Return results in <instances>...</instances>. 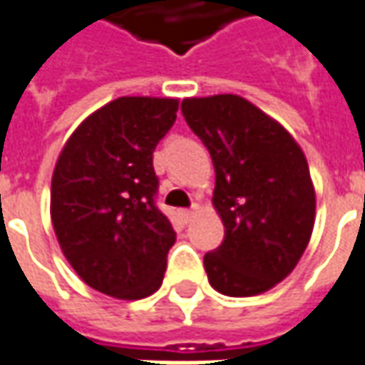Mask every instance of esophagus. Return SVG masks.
<instances>
[{"mask_svg":"<svg viewBox=\"0 0 365 365\" xmlns=\"http://www.w3.org/2000/svg\"><path fill=\"white\" fill-rule=\"evenodd\" d=\"M195 210H197V207H192V210H182V212H180V215H182V220L185 222V224H187L193 215H195Z\"/></svg>","mask_w":365,"mask_h":365,"instance_id":"34e87169","label":"esophagus"}]
</instances>
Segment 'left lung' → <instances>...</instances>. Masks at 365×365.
Segmentation results:
<instances>
[{"mask_svg": "<svg viewBox=\"0 0 365 365\" xmlns=\"http://www.w3.org/2000/svg\"><path fill=\"white\" fill-rule=\"evenodd\" d=\"M182 113L215 170L224 242L203 255L214 289L257 296L292 274L314 230L316 192L296 140L247 99L187 98Z\"/></svg>", "mask_w": 365, "mask_h": 365, "instance_id": "1", "label": "left lung"}]
</instances>
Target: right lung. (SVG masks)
Instances as JSON below:
<instances>
[{
	"mask_svg": "<svg viewBox=\"0 0 365 365\" xmlns=\"http://www.w3.org/2000/svg\"><path fill=\"white\" fill-rule=\"evenodd\" d=\"M178 106L172 98L113 99L59 153L51 224L71 267L101 294L141 299L162 286L175 232L155 205L153 150Z\"/></svg>",
	"mask_w": 365,
	"mask_h": 365,
	"instance_id": "obj_1",
	"label": "right lung"
}]
</instances>
